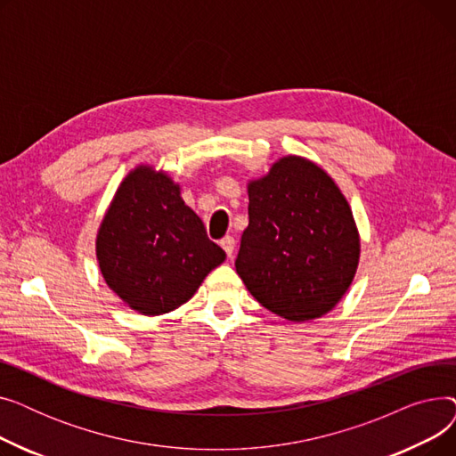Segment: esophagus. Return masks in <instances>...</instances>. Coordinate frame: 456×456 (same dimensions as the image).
<instances>
[{"mask_svg": "<svg viewBox=\"0 0 456 456\" xmlns=\"http://www.w3.org/2000/svg\"><path fill=\"white\" fill-rule=\"evenodd\" d=\"M220 246L224 248V251L227 253V256L231 258V256H232V251H234V238H232V236H225V238H222Z\"/></svg>", "mask_w": 456, "mask_h": 456, "instance_id": "34e87169", "label": "esophagus"}]
</instances>
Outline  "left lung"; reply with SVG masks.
Returning <instances> with one entry per match:
<instances>
[{
    "instance_id": "left-lung-1",
    "label": "left lung",
    "mask_w": 456,
    "mask_h": 456,
    "mask_svg": "<svg viewBox=\"0 0 456 456\" xmlns=\"http://www.w3.org/2000/svg\"><path fill=\"white\" fill-rule=\"evenodd\" d=\"M248 196L234 268L249 294L296 323L330 313L361 260V234L338 184L314 160L286 155L248 181Z\"/></svg>"
}]
</instances>
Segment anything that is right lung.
Segmentation results:
<instances>
[{"label":"right lung","instance_id":"1","mask_svg":"<svg viewBox=\"0 0 456 456\" xmlns=\"http://www.w3.org/2000/svg\"><path fill=\"white\" fill-rule=\"evenodd\" d=\"M95 258L109 289L142 316L184 305L225 251L181 198V184L153 164L119 183L95 234Z\"/></svg>","mask_w":456,"mask_h":456}]
</instances>
